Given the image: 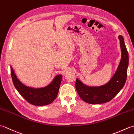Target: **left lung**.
Segmentation results:
<instances>
[{
    "label": "left lung",
    "mask_w": 134,
    "mask_h": 134,
    "mask_svg": "<svg viewBox=\"0 0 134 134\" xmlns=\"http://www.w3.org/2000/svg\"><path fill=\"white\" fill-rule=\"evenodd\" d=\"M121 59L116 72L107 83L98 86H88L76 78L75 87L82 100L91 104H100L110 101L123 89L126 83L129 67V53L123 37L119 35Z\"/></svg>",
    "instance_id": "obj_1"
}]
</instances>
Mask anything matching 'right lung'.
<instances>
[{
  "mask_svg": "<svg viewBox=\"0 0 134 134\" xmlns=\"http://www.w3.org/2000/svg\"><path fill=\"white\" fill-rule=\"evenodd\" d=\"M10 69L11 78L15 89L30 104L36 106H43L50 104L56 99L62 80V75L55 76L46 86L35 88L24 85L17 77L11 65Z\"/></svg>",
  "mask_w": 134,
  "mask_h": 134,
  "instance_id": "right-lung-1",
  "label": "right lung"
}]
</instances>
